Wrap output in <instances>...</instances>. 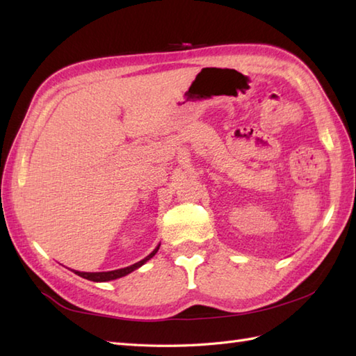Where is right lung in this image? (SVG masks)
Wrapping results in <instances>:
<instances>
[{"label":"right lung","instance_id":"1","mask_svg":"<svg viewBox=\"0 0 356 356\" xmlns=\"http://www.w3.org/2000/svg\"><path fill=\"white\" fill-rule=\"evenodd\" d=\"M161 246V245H159ZM159 246L154 249L153 252H151L149 255H147L145 259L131 264V266H127V268H122V269H116V270H108V272H79V270H73L74 274H78L79 277L82 278H87L90 280V282H110V280H116V278H120V277H125L130 274V272L136 270L138 268H140L143 263H147L149 259H153V257L156 255V252L159 251Z\"/></svg>","mask_w":356,"mask_h":356}]
</instances>
